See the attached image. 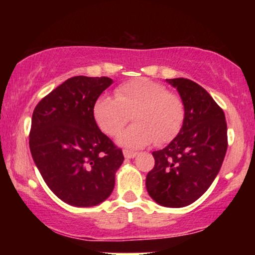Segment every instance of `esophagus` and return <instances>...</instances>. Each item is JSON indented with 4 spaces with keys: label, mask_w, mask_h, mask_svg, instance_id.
Masks as SVG:
<instances>
[{
    "label": "esophagus",
    "mask_w": 255,
    "mask_h": 255,
    "mask_svg": "<svg viewBox=\"0 0 255 255\" xmlns=\"http://www.w3.org/2000/svg\"><path fill=\"white\" fill-rule=\"evenodd\" d=\"M136 152H133V151H129V150H124V156L126 158H134L136 157Z\"/></svg>",
    "instance_id": "34e87169"
}]
</instances>
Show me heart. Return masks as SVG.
Here are the masks:
<instances>
[{
	"label": "heart",
	"instance_id": "heart-1",
	"mask_svg": "<svg viewBox=\"0 0 255 255\" xmlns=\"http://www.w3.org/2000/svg\"><path fill=\"white\" fill-rule=\"evenodd\" d=\"M115 98L101 96L93 104V119L103 133L115 136L131 114L134 124L122 131L118 142L139 148L151 144L164 145L177 136L186 119V105L177 93L150 79L139 78L119 85Z\"/></svg>",
	"mask_w": 255,
	"mask_h": 255
}]
</instances>
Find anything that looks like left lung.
Wrapping results in <instances>:
<instances>
[{"label": "left lung", "instance_id": "1", "mask_svg": "<svg viewBox=\"0 0 255 255\" xmlns=\"http://www.w3.org/2000/svg\"><path fill=\"white\" fill-rule=\"evenodd\" d=\"M186 105V119L177 136L152 152L154 166L146 189L156 203L183 207L198 200L218 175L228 148L223 110L204 87L184 78L166 79Z\"/></svg>", "mask_w": 255, "mask_h": 255}]
</instances>
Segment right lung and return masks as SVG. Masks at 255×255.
Instances as JSON below:
<instances>
[{
    "label": "right lung",
    "instance_id": "obj_1",
    "mask_svg": "<svg viewBox=\"0 0 255 255\" xmlns=\"http://www.w3.org/2000/svg\"><path fill=\"white\" fill-rule=\"evenodd\" d=\"M110 78L73 77L46 95L32 115L30 150L43 180L64 203L101 204L113 192L124 163L121 148L102 133L93 104Z\"/></svg>",
    "mask_w": 255,
    "mask_h": 255
}]
</instances>
